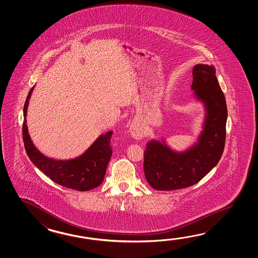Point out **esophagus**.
<instances>
[{
    "instance_id": "34e87169",
    "label": "esophagus",
    "mask_w": 258,
    "mask_h": 258,
    "mask_svg": "<svg viewBox=\"0 0 258 258\" xmlns=\"http://www.w3.org/2000/svg\"><path fill=\"white\" fill-rule=\"evenodd\" d=\"M130 134L132 137L136 139H141L145 136V132L143 131L140 127L137 125H132L130 127Z\"/></svg>"
}]
</instances>
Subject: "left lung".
I'll return each mask as SVG.
<instances>
[{"instance_id":"obj_1","label":"left lung","mask_w":258,"mask_h":258,"mask_svg":"<svg viewBox=\"0 0 258 258\" xmlns=\"http://www.w3.org/2000/svg\"><path fill=\"white\" fill-rule=\"evenodd\" d=\"M192 79L194 95L206 108L203 131L198 143L184 152L173 151L165 141L148 143L144 171L156 190H178L198 183L219 163L224 150L228 110L214 66L197 64Z\"/></svg>"}]
</instances>
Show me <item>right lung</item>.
<instances>
[{"instance_id": "1", "label": "right lung", "mask_w": 258, "mask_h": 258, "mask_svg": "<svg viewBox=\"0 0 258 258\" xmlns=\"http://www.w3.org/2000/svg\"><path fill=\"white\" fill-rule=\"evenodd\" d=\"M34 87L30 89L24 105L23 140L28 158L45 175L61 186L80 192L88 191L99 186L104 180L107 166L112 155L110 145L112 131L99 136L85 153L76 159L56 160L44 156L34 146L28 135L27 125L26 117L28 102Z\"/></svg>"}]
</instances>
